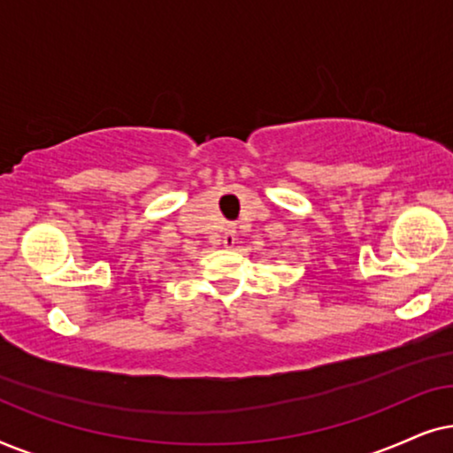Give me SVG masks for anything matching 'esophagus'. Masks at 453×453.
Returning a JSON list of instances; mask_svg holds the SVG:
<instances>
[{
  "instance_id": "obj_1",
  "label": "esophagus",
  "mask_w": 453,
  "mask_h": 453,
  "mask_svg": "<svg viewBox=\"0 0 453 453\" xmlns=\"http://www.w3.org/2000/svg\"><path fill=\"white\" fill-rule=\"evenodd\" d=\"M236 240H238V236H236V227L227 226V227H226V234H223V244H226V249H232V246L236 244Z\"/></svg>"
}]
</instances>
